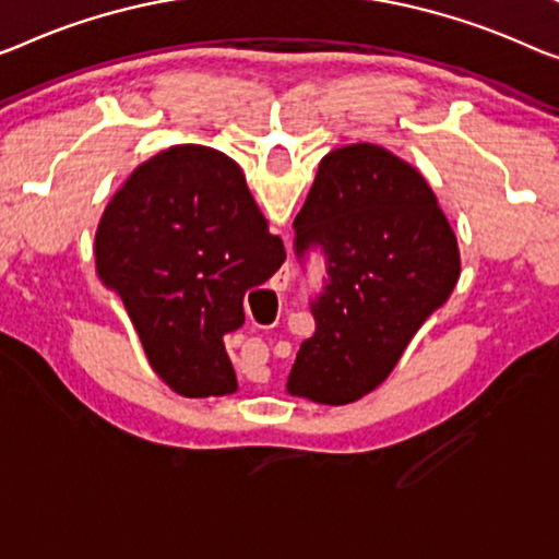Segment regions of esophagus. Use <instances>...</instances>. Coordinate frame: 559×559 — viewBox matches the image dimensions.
I'll use <instances>...</instances> for the list:
<instances>
[{"mask_svg": "<svg viewBox=\"0 0 559 559\" xmlns=\"http://www.w3.org/2000/svg\"><path fill=\"white\" fill-rule=\"evenodd\" d=\"M281 283H283V286H286V283L290 281V265H283V269H281Z\"/></svg>", "mask_w": 559, "mask_h": 559, "instance_id": "obj_1", "label": "esophagus"}]
</instances>
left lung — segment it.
Instances as JSON below:
<instances>
[{"mask_svg": "<svg viewBox=\"0 0 559 559\" xmlns=\"http://www.w3.org/2000/svg\"><path fill=\"white\" fill-rule=\"evenodd\" d=\"M296 255L326 253L329 283L311 304L316 333L298 348L288 394L341 406L369 394L460 281V246L421 173L373 143L319 163L294 221Z\"/></svg>", "mask_w": 559, "mask_h": 559, "instance_id": "left-lung-1", "label": "left lung"}]
</instances>
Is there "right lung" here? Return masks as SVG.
Segmentation results:
<instances>
[{
    "instance_id": "add662e5",
    "label": "right lung",
    "mask_w": 559,
    "mask_h": 559,
    "mask_svg": "<svg viewBox=\"0 0 559 559\" xmlns=\"http://www.w3.org/2000/svg\"><path fill=\"white\" fill-rule=\"evenodd\" d=\"M283 261L238 163L205 145L138 165L95 233L99 281L120 296L153 371L188 399L238 389L223 336L243 326L248 288Z\"/></svg>"
}]
</instances>
